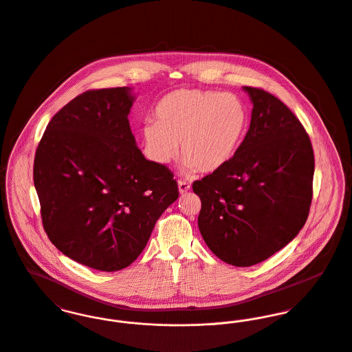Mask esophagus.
I'll return each instance as SVG.
<instances>
[{
	"label": "esophagus",
	"instance_id": "obj_1",
	"mask_svg": "<svg viewBox=\"0 0 352 352\" xmlns=\"http://www.w3.org/2000/svg\"><path fill=\"white\" fill-rule=\"evenodd\" d=\"M178 189H179V192H181V194L188 192L190 190L189 182H186V181H178Z\"/></svg>",
	"mask_w": 352,
	"mask_h": 352
}]
</instances>
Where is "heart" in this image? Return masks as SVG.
I'll use <instances>...</instances> for the list:
<instances>
[{
    "instance_id": "heart-1",
    "label": "heart",
    "mask_w": 352,
    "mask_h": 352,
    "mask_svg": "<svg viewBox=\"0 0 352 352\" xmlns=\"http://www.w3.org/2000/svg\"><path fill=\"white\" fill-rule=\"evenodd\" d=\"M249 126L243 99L230 92L178 89L167 94L155 107V122H147L143 138L155 162L178 155L189 170L214 173L239 153Z\"/></svg>"
}]
</instances>
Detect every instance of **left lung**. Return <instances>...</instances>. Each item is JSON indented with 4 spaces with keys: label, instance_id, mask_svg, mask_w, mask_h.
Returning <instances> with one entry per match:
<instances>
[{
    "label": "left lung",
    "instance_id": "left-lung-1",
    "mask_svg": "<svg viewBox=\"0 0 352 352\" xmlns=\"http://www.w3.org/2000/svg\"><path fill=\"white\" fill-rule=\"evenodd\" d=\"M252 103L249 130L236 157L201 181L198 228L222 261L252 267L291 243L312 201L314 150L295 113L261 88L243 87Z\"/></svg>",
    "mask_w": 352,
    "mask_h": 352
}]
</instances>
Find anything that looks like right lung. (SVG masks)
Wrapping results in <instances>:
<instances>
[{"mask_svg":"<svg viewBox=\"0 0 352 352\" xmlns=\"http://www.w3.org/2000/svg\"><path fill=\"white\" fill-rule=\"evenodd\" d=\"M134 100L129 87L82 92L51 119L36 150L45 233L63 254L98 271L133 264L179 195L173 173L136 146Z\"/></svg>","mask_w":352,"mask_h":352,"instance_id":"right-lung-1","label":"right lung"}]
</instances>
